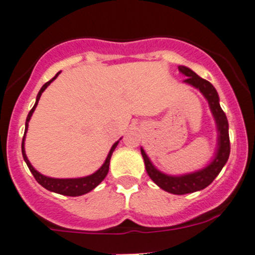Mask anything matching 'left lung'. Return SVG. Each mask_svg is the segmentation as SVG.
<instances>
[{
  "label": "left lung",
  "instance_id": "left-lung-1",
  "mask_svg": "<svg viewBox=\"0 0 255 255\" xmlns=\"http://www.w3.org/2000/svg\"><path fill=\"white\" fill-rule=\"evenodd\" d=\"M178 68H179V71L183 75L187 76V78L184 80L185 83H189V85L198 88V90L203 93V96L207 98V101H208L212 113H213L214 118H216L219 134L218 150H217L216 158H214L213 162H212L208 167L204 168V169L190 173V174L173 177V175L163 174L159 170L155 169L154 165L150 163L149 158L147 157L144 150L140 149V153H142L143 155L145 169H147V173L150 177V179H152L158 187L164 189L165 192L182 196V194L193 193V192H197V190L204 189V188L208 187V185L216 179V177L219 174L222 168L224 167V164H226L227 160H228L229 153H231V142H229L228 120H227L226 113L223 112L221 105H219L218 93H217L213 85H212L211 82H208L207 80H203L202 77H199L197 73H194L193 71L189 70L188 67L179 66Z\"/></svg>",
  "mask_w": 255,
  "mask_h": 255
}]
</instances>
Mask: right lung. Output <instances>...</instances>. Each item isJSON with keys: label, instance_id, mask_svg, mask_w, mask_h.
Returning a JSON list of instances; mask_svg holds the SVG:
<instances>
[{"label": "right lung", "instance_id": "right-lung-1", "mask_svg": "<svg viewBox=\"0 0 255 255\" xmlns=\"http://www.w3.org/2000/svg\"><path fill=\"white\" fill-rule=\"evenodd\" d=\"M58 75H59V72L57 73V75L54 76L51 81H48V82L44 83V85L42 86L41 90H39L38 95H37L36 103H34L33 108L29 111L28 116H27L24 135H26L27 128H28V122H29V120H31L32 113H33L34 110H36L37 103H38L42 92H43V91L48 87L49 83H51L52 81H53ZM24 135H23V139H22V155H23L24 162L27 163V167L29 168L31 173L33 174L34 179H36L37 182L42 185V187L46 188V189L51 190V192H54V193L63 194V196H68V197H77V196H82V194L88 193V192H91L92 189H95V188L97 187V185L100 184L103 179H105L106 175H107V173H108V169H110V160H111V157H112V153L118 144V142H116L115 144L112 145V148H111L110 153H108V155H107V159H106V162L103 163L102 167H101L97 172L93 173V174L88 175V177H83V178H73V179H57V178L46 177V175L38 173L33 167H32V164L29 163V160L27 159L26 153H24V145H23L24 144Z\"/></svg>", "mask_w": 255, "mask_h": 255}]
</instances>
